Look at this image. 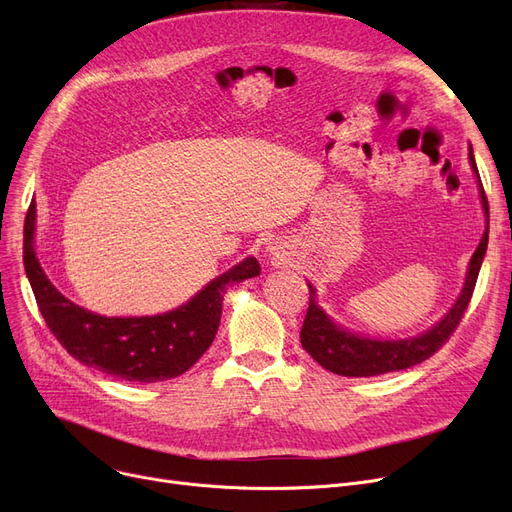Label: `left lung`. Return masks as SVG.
Here are the masks:
<instances>
[{
  "label": "left lung",
  "mask_w": 512,
  "mask_h": 512,
  "mask_svg": "<svg viewBox=\"0 0 512 512\" xmlns=\"http://www.w3.org/2000/svg\"><path fill=\"white\" fill-rule=\"evenodd\" d=\"M469 164L477 178L479 201L483 207V215H486V232H483L475 253L471 255L463 288L459 292V297H456V301L452 303V307L446 311V315L440 321H436L432 328L417 336L396 338V340L369 338V336L351 332L348 328L340 326L338 321H334L324 311V307L317 303L315 286L307 282L309 309L301 328V344L321 367H326L328 371L338 375H346V378H371V375L407 369L432 357L450 338L454 328L459 326V321L471 301L483 257H486L488 232H490V207L479 180L471 145H469Z\"/></svg>",
  "instance_id": "8db88e82"
}]
</instances>
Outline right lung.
Returning <instances> with one entry per match:
<instances>
[{
    "label": "right lung",
    "mask_w": 512,
    "mask_h": 512,
    "mask_svg": "<svg viewBox=\"0 0 512 512\" xmlns=\"http://www.w3.org/2000/svg\"><path fill=\"white\" fill-rule=\"evenodd\" d=\"M35 234L37 205L33 201L24 220V270L45 324L74 359L134 384L172 380L191 369L218 334L228 288L261 272L259 261L247 257L172 311L105 317L72 303L51 284L37 259Z\"/></svg>",
    "instance_id": "obj_1"
}]
</instances>
